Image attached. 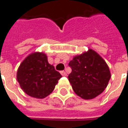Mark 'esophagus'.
<instances>
[{"instance_id":"34e87169","label":"esophagus","mask_w":128,"mask_h":128,"mask_svg":"<svg viewBox=\"0 0 128 128\" xmlns=\"http://www.w3.org/2000/svg\"><path fill=\"white\" fill-rule=\"evenodd\" d=\"M60 73H61V74H62V76H66V73L64 71H62Z\"/></svg>"}]
</instances>
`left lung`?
Here are the masks:
<instances>
[{
	"label": "left lung",
	"mask_w": 128,
	"mask_h": 128,
	"mask_svg": "<svg viewBox=\"0 0 128 128\" xmlns=\"http://www.w3.org/2000/svg\"><path fill=\"white\" fill-rule=\"evenodd\" d=\"M72 72L68 76L75 94L83 99H93L107 87L111 74L105 60L89 49L74 56L68 63Z\"/></svg>",
	"instance_id": "obj_1"
}]
</instances>
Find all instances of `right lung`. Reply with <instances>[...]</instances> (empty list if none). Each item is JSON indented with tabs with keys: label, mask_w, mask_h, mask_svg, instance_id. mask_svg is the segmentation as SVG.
I'll list each match as a JSON object with an SVG mask.
<instances>
[{
	"label": "right lung",
	"mask_w": 128,
	"mask_h": 128,
	"mask_svg": "<svg viewBox=\"0 0 128 128\" xmlns=\"http://www.w3.org/2000/svg\"><path fill=\"white\" fill-rule=\"evenodd\" d=\"M62 75L49 64L47 56L35 52L24 59L17 72V80L26 94L44 98L54 90Z\"/></svg>",
	"instance_id": "obj_1"
}]
</instances>
